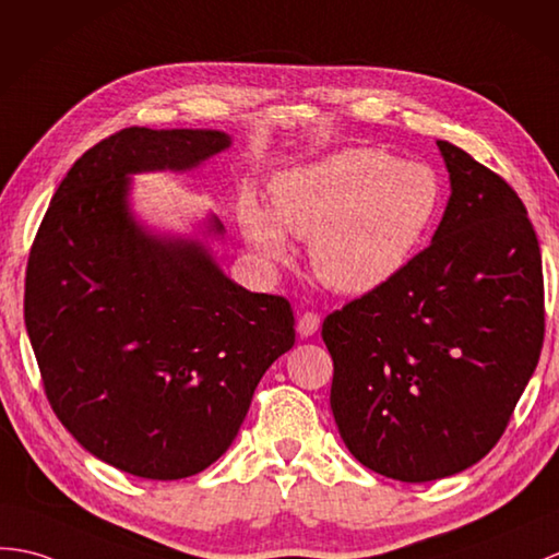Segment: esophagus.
<instances>
[{
	"instance_id": "obj_1",
	"label": "esophagus",
	"mask_w": 559,
	"mask_h": 559,
	"mask_svg": "<svg viewBox=\"0 0 559 559\" xmlns=\"http://www.w3.org/2000/svg\"><path fill=\"white\" fill-rule=\"evenodd\" d=\"M319 326H321L319 314H314V311H305L300 321H297V333H300V338H309V335H314L319 331Z\"/></svg>"
}]
</instances>
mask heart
<instances>
[{
    "mask_svg": "<svg viewBox=\"0 0 559 559\" xmlns=\"http://www.w3.org/2000/svg\"><path fill=\"white\" fill-rule=\"evenodd\" d=\"M438 202V178L426 164L347 147L278 171L271 180V212L245 198L238 221L264 262H288L285 231L309 238V264L329 288L367 295L409 264Z\"/></svg>",
    "mask_w": 559,
    "mask_h": 559,
    "instance_id": "obj_1",
    "label": "heart"
}]
</instances>
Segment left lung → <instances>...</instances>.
<instances>
[{
    "label": "left lung",
    "instance_id": "1",
    "mask_svg": "<svg viewBox=\"0 0 559 559\" xmlns=\"http://www.w3.org/2000/svg\"><path fill=\"white\" fill-rule=\"evenodd\" d=\"M450 200L431 245L323 319L331 409L367 469L460 474L498 443L543 347V266L516 192L445 140Z\"/></svg>",
    "mask_w": 559,
    "mask_h": 559
}]
</instances>
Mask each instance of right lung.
<instances>
[{
    "mask_svg": "<svg viewBox=\"0 0 559 559\" xmlns=\"http://www.w3.org/2000/svg\"><path fill=\"white\" fill-rule=\"evenodd\" d=\"M210 128H126L78 159L33 242L25 329L59 421L90 455L152 481L200 474L236 440L266 369L295 345L285 297L230 281L206 238L159 233L135 174L200 168Z\"/></svg>",
    "mask_w": 559,
    "mask_h": 559,
    "instance_id": "1",
    "label": "right lung"
}]
</instances>
